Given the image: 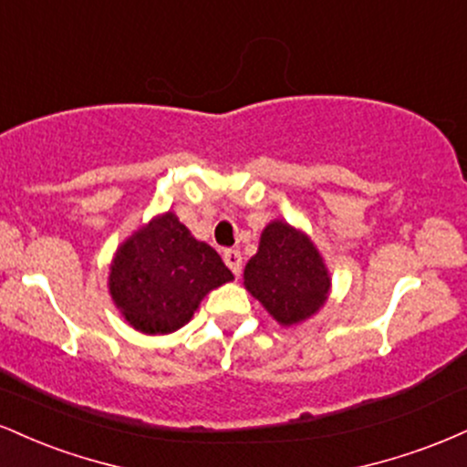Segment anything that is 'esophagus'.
<instances>
[{"label":"esophagus","instance_id":"esophagus-1","mask_svg":"<svg viewBox=\"0 0 467 467\" xmlns=\"http://www.w3.org/2000/svg\"><path fill=\"white\" fill-rule=\"evenodd\" d=\"M223 261H226V265L230 267V272H233L234 276L241 275V267H244V256H241L239 250H223Z\"/></svg>","mask_w":467,"mask_h":467}]
</instances>
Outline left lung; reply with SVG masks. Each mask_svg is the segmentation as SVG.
Returning <instances> with one entry per match:
<instances>
[{"instance_id":"1","label":"left lung","mask_w":467,"mask_h":467,"mask_svg":"<svg viewBox=\"0 0 467 467\" xmlns=\"http://www.w3.org/2000/svg\"><path fill=\"white\" fill-rule=\"evenodd\" d=\"M244 283L283 325L301 323L318 312L329 292V275L318 250L283 222L264 230L259 252L244 270Z\"/></svg>"}]
</instances>
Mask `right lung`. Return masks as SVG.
Returning <instances> with one entry per match:
<instances>
[{
	"label": "right lung",
	"mask_w": 467,
	"mask_h": 467,
	"mask_svg": "<svg viewBox=\"0 0 467 467\" xmlns=\"http://www.w3.org/2000/svg\"><path fill=\"white\" fill-rule=\"evenodd\" d=\"M233 278L222 256L173 213L153 219L116 252L109 292L142 334H171L191 320L213 287Z\"/></svg>",
	"instance_id": "obj_1"
}]
</instances>
